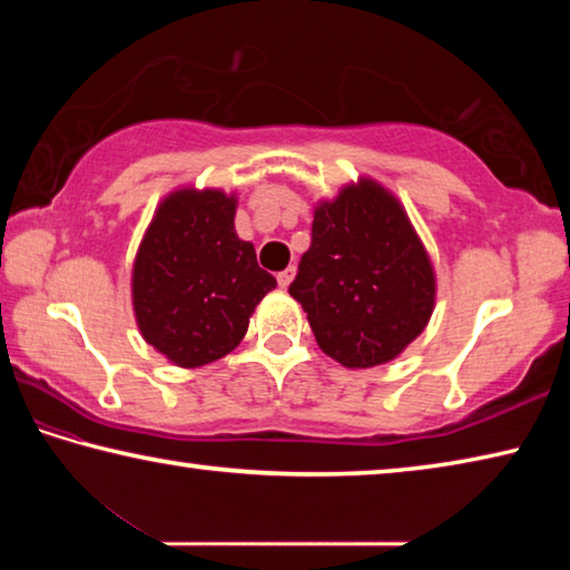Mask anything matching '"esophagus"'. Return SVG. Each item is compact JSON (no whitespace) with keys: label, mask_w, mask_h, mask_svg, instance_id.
Returning <instances> with one entry per match:
<instances>
[{"label":"esophagus","mask_w":570,"mask_h":570,"mask_svg":"<svg viewBox=\"0 0 570 570\" xmlns=\"http://www.w3.org/2000/svg\"><path fill=\"white\" fill-rule=\"evenodd\" d=\"M292 278H294V266H288V268H284V272L276 274V282H278V286H282V288H286L288 284H292Z\"/></svg>","instance_id":"1"}]
</instances>
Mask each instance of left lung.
Segmentation results:
<instances>
[{"label": "left lung", "mask_w": 570, "mask_h": 570, "mask_svg": "<svg viewBox=\"0 0 570 570\" xmlns=\"http://www.w3.org/2000/svg\"><path fill=\"white\" fill-rule=\"evenodd\" d=\"M288 294L324 354L366 370L394 360L428 326L435 272L400 200L360 180L316 206L312 246Z\"/></svg>", "instance_id": "1"}]
</instances>
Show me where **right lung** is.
I'll use <instances>...</instances> for the list:
<instances>
[{
  "instance_id": "right-lung-1",
  "label": "right lung",
  "mask_w": 570,
  "mask_h": 570,
  "mask_svg": "<svg viewBox=\"0 0 570 570\" xmlns=\"http://www.w3.org/2000/svg\"><path fill=\"white\" fill-rule=\"evenodd\" d=\"M236 198L183 188L153 216L132 266L140 334L178 366H204L236 350L276 278L234 228Z\"/></svg>"
}]
</instances>
